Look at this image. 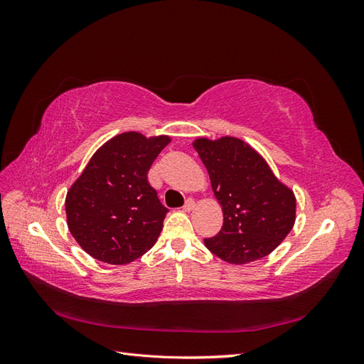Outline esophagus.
Returning a JSON list of instances; mask_svg holds the SVG:
<instances>
[{
    "mask_svg": "<svg viewBox=\"0 0 364 364\" xmlns=\"http://www.w3.org/2000/svg\"><path fill=\"white\" fill-rule=\"evenodd\" d=\"M194 205H196V202L193 199H186L185 205L182 206V209H183V211H186V213H190L191 209H194Z\"/></svg>",
    "mask_w": 364,
    "mask_h": 364,
    "instance_id": "esophagus-1",
    "label": "esophagus"
}]
</instances>
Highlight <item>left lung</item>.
Here are the masks:
<instances>
[{
	"label": "left lung",
	"instance_id": "1",
	"mask_svg": "<svg viewBox=\"0 0 364 364\" xmlns=\"http://www.w3.org/2000/svg\"><path fill=\"white\" fill-rule=\"evenodd\" d=\"M193 146L223 209V226L215 237L205 238V246L230 264L269 255L294 225L293 191L274 178L267 162L245 141L199 138Z\"/></svg>",
	"mask_w": 364,
	"mask_h": 364
}]
</instances>
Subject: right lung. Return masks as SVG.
Wrapping results in <instances>:
<instances>
[{
  "instance_id": "1",
  "label": "right lung",
  "mask_w": 364,
  "mask_h": 364,
  "mask_svg": "<svg viewBox=\"0 0 364 364\" xmlns=\"http://www.w3.org/2000/svg\"><path fill=\"white\" fill-rule=\"evenodd\" d=\"M168 142L124 132L98 149L73 183L65 200L68 229L92 258L121 266L156 243L168 209L147 173Z\"/></svg>"
}]
</instances>
